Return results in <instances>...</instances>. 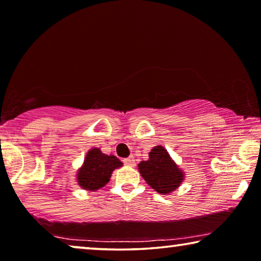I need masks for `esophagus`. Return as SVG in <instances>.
<instances>
[{
	"instance_id": "esophagus-1",
	"label": "esophagus",
	"mask_w": 261,
	"mask_h": 261,
	"mask_svg": "<svg viewBox=\"0 0 261 261\" xmlns=\"http://www.w3.org/2000/svg\"><path fill=\"white\" fill-rule=\"evenodd\" d=\"M123 163H125L128 166H135L134 157L133 156H129V157H128V159H125V160H123Z\"/></svg>"
}]
</instances>
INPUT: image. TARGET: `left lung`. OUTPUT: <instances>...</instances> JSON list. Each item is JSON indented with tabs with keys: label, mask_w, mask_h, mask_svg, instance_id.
<instances>
[{
	"label": "left lung",
	"mask_w": 261,
	"mask_h": 261,
	"mask_svg": "<svg viewBox=\"0 0 261 261\" xmlns=\"http://www.w3.org/2000/svg\"><path fill=\"white\" fill-rule=\"evenodd\" d=\"M139 171L148 185L161 194L177 190L184 180V172L162 146L153 147L149 160L140 162Z\"/></svg>",
	"instance_id": "1"
}]
</instances>
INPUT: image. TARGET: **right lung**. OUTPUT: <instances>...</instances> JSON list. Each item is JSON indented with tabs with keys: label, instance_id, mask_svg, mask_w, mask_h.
I'll use <instances>...</instances> for the list:
<instances>
[{
	"label": "right lung",
	"instance_id": "add662e5",
	"mask_svg": "<svg viewBox=\"0 0 261 261\" xmlns=\"http://www.w3.org/2000/svg\"><path fill=\"white\" fill-rule=\"evenodd\" d=\"M122 162L114 155L102 153L100 149L92 148L88 151L84 163L77 171V182L83 190L95 192L110 181L111 174Z\"/></svg>",
	"mask_w": 261,
	"mask_h": 261
}]
</instances>
